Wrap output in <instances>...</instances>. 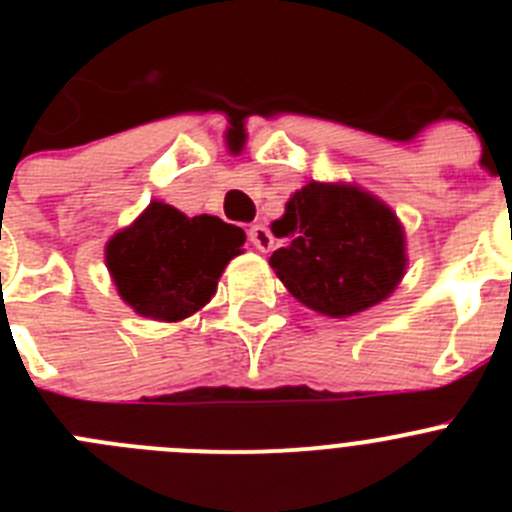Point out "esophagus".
Segmentation results:
<instances>
[{
	"label": "esophagus",
	"mask_w": 512,
	"mask_h": 512,
	"mask_svg": "<svg viewBox=\"0 0 512 512\" xmlns=\"http://www.w3.org/2000/svg\"><path fill=\"white\" fill-rule=\"evenodd\" d=\"M248 241L253 243V248H259L261 253H266L271 248V243H274V235H271V230L266 225H251L248 228Z\"/></svg>",
	"instance_id": "obj_1"
}]
</instances>
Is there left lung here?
<instances>
[{"instance_id":"obj_1","label":"left lung","mask_w":512,"mask_h":512,"mask_svg":"<svg viewBox=\"0 0 512 512\" xmlns=\"http://www.w3.org/2000/svg\"><path fill=\"white\" fill-rule=\"evenodd\" d=\"M271 230L284 238L271 269L302 305L330 318L377 305L405 274L395 212L356 187L310 182Z\"/></svg>"}]
</instances>
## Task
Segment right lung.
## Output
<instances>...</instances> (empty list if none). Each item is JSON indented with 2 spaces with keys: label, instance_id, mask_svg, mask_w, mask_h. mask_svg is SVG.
Segmentation results:
<instances>
[{
  "label": "right lung",
  "instance_id": "add662e5",
  "mask_svg": "<svg viewBox=\"0 0 512 512\" xmlns=\"http://www.w3.org/2000/svg\"><path fill=\"white\" fill-rule=\"evenodd\" d=\"M243 241L246 233L220 217H187L164 202H151L107 243V266L120 297L138 315L174 323L210 302Z\"/></svg>",
  "mask_w": 512,
  "mask_h": 512
}]
</instances>
